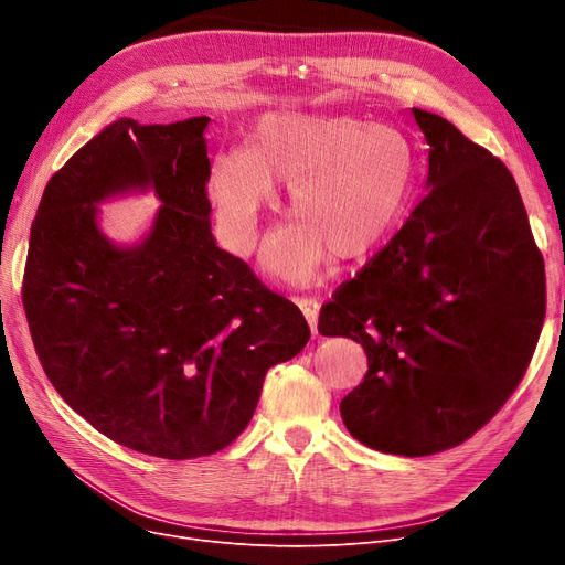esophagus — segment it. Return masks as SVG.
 <instances>
[{
	"label": "esophagus",
	"instance_id": "1",
	"mask_svg": "<svg viewBox=\"0 0 565 565\" xmlns=\"http://www.w3.org/2000/svg\"><path fill=\"white\" fill-rule=\"evenodd\" d=\"M295 305H298L300 311L305 313L311 332L318 334V311H320V302H318L316 298H295Z\"/></svg>",
	"mask_w": 565,
	"mask_h": 565
}]
</instances>
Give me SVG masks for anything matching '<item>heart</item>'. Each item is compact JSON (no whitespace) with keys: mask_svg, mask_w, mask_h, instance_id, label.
Segmentation results:
<instances>
[{"mask_svg":"<svg viewBox=\"0 0 565 565\" xmlns=\"http://www.w3.org/2000/svg\"><path fill=\"white\" fill-rule=\"evenodd\" d=\"M273 183L288 185L295 222L270 235L265 265L286 279L309 281L332 254L360 258L401 226L417 183V160L398 130L358 116H260L249 148L220 153L207 181L235 252L256 245Z\"/></svg>","mask_w":565,"mask_h":565,"instance_id":"obj_1","label":"heart"}]
</instances>
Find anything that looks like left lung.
Returning a JSON list of instances; mask_svg holds the SVG:
<instances>
[{"instance_id": "8db88e82", "label": "left lung", "mask_w": 565, "mask_h": 565, "mask_svg": "<svg viewBox=\"0 0 565 565\" xmlns=\"http://www.w3.org/2000/svg\"><path fill=\"white\" fill-rule=\"evenodd\" d=\"M412 114L428 194L322 305L318 332L369 358L341 401L350 435L419 458L458 447L518 390L545 320V263L507 164L447 118Z\"/></svg>"}]
</instances>
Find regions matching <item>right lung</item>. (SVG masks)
<instances>
[{
    "instance_id": "1",
    "label": "right lung",
    "mask_w": 565,
    "mask_h": 565,
    "mask_svg": "<svg viewBox=\"0 0 565 565\" xmlns=\"http://www.w3.org/2000/svg\"><path fill=\"white\" fill-rule=\"evenodd\" d=\"M207 116L105 128L45 185L22 305L41 366L79 417L121 447L211 456L254 417L267 369L309 341L302 311L211 233ZM130 186L163 201L152 235L114 248L94 202Z\"/></svg>"
}]
</instances>
